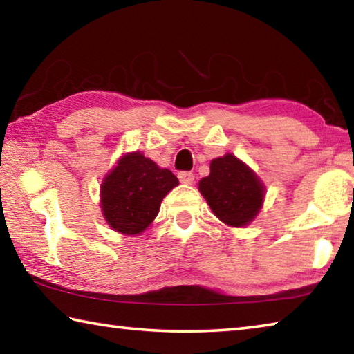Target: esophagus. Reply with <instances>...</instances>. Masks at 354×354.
I'll list each match as a JSON object with an SVG mask.
<instances>
[{"instance_id":"1","label":"esophagus","mask_w":354,"mask_h":354,"mask_svg":"<svg viewBox=\"0 0 354 354\" xmlns=\"http://www.w3.org/2000/svg\"><path fill=\"white\" fill-rule=\"evenodd\" d=\"M178 178L179 181H181L183 184H194L195 183V175L192 171H181L178 173Z\"/></svg>"}]
</instances>
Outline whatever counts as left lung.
<instances>
[{
    "label": "left lung",
    "mask_w": 354,
    "mask_h": 354,
    "mask_svg": "<svg viewBox=\"0 0 354 354\" xmlns=\"http://www.w3.org/2000/svg\"><path fill=\"white\" fill-rule=\"evenodd\" d=\"M198 189L214 215L230 227L252 223L266 194L257 173L232 153L212 159L209 176L199 181Z\"/></svg>",
    "instance_id": "left-lung-1"
}]
</instances>
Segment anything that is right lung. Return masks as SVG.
Instances as JSON below:
<instances>
[{"label":"right lung","instance_id":"obj_1","mask_svg":"<svg viewBox=\"0 0 354 354\" xmlns=\"http://www.w3.org/2000/svg\"><path fill=\"white\" fill-rule=\"evenodd\" d=\"M179 184L169 169L140 151L122 155L100 185V209L108 226L124 235H139L159 214L162 199Z\"/></svg>","mask_w":354,"mask_h":354}]
</instances>
